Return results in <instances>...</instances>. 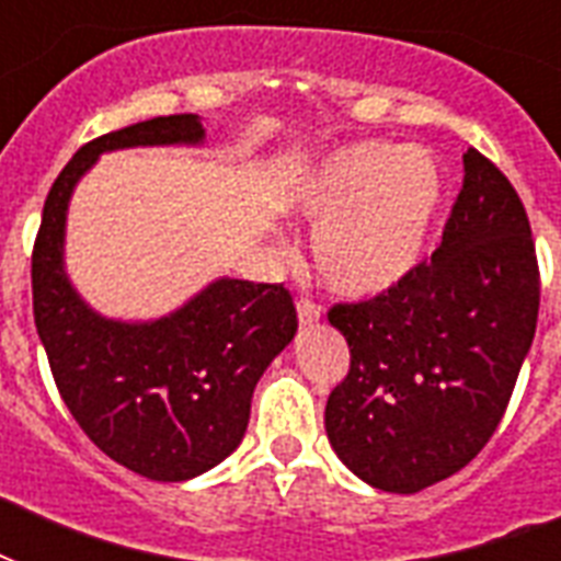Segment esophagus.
<instances>
[{"instance_id":"34e87169","label":"esophagus","mask_w":561,"mask_h":561,"mask_svg":"<svg viewBox=\"0 0 561 561\" xmlns=\"http://www.w3.org/2000/svg\"><path fill=\"white\" fill-rule=\"evenodd\" d=\"M297 317H299V325H314L317 320H320V308H317L311 299H299Z\"/></svg>"}]
</instances>
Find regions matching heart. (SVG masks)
Instances as JSON below:
<instances>
[{
  "mask_svg": "<svg viewBox=\"0 0 561 561\" xmlns=\"http://www.w3.org/2000/svg\"><path fill=\"white\" fill-rule=\"evenodd\" d=\"M445 203V171L427 148L355 142L317 162L290 194L314 224L311 264L325 288L375 299L425 259Z\"/></svg>",
  "mask_w": 561,
  "mask_h": 561,
  "instance_id": "1",
  "label": "heart"
}]
</instances>
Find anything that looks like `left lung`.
<instances>
[{
    "instance_id": "obj_1",
    "label": "left lung",
    "mask_w": 561,
    "mask_h": 561,
    "mask_svg": "<svg viewBox=\"0 0 561 561\" xmlns=\"http://www.w3.org/2000/svg\"><path fill=\"white\" fill-rule=\"evenodd\" d=\"M462 188L431 262L383 297L334 306L350 375L325 404L343 466L413 495L451 478L495 434L539 320L530 220L510 180L462 153Z\"/></svg>"
}]
</instances>
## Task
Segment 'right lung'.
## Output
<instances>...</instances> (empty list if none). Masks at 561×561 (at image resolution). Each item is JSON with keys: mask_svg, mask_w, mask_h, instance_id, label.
<instances>
[{"mask_svg": "<svg viewBox=\"0 0 561 561\" xmlns=\"http://www.w3.org/2000/svg\"><path fill=\"white\" fill-rule=\"evenodd\" d=\"M201 116H157L83 145L43 206L31 255L34 323L66 408L101 451L142 478L178 483L215 469L244 439L253 390L297 334L282 285L209 282L157 320H116L66 273V215L101 153L197 148Z\"/></svg>", "mask_w": 561, "mask_h": 561, "instance_id": "add662e5", "label": "right lung"}]
</instances>
